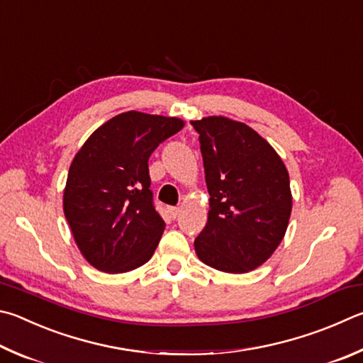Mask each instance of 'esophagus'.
<instances>
[{
	"label": "esophagus",
	"mask_w": 363,
	"mask_h": 363,
	"mask_svg": "<svg viewBox=\"0 0 363 363\" xmlns=\"http://www.w3.org/2000/svg\"><path fill=\"white\" fill-rule=\"evenodd\" d=\"M168 213H169L171 217H173V219H176V217L179 216V213H181V208L179 206H169Z\"/></svg>",
	"instance_id": "obj_1"
}]
</instances>
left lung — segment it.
<instances>
[{
    "instance_id": "obj_1",
    "label": "left lung",
    "mask_w": 363,
    "mask_h": 363,
    "mask_svg": "<svg viewBox=\"0 0 363 363\" xmlns=\"http://www.w3.org/2000/svg\"><path fill=\"white\" fill-rule=\"evenodd\" d=\"M190 123L200 135L209 192L208 223L195 252L219 272H252L279 246L291 219L286 164L246 123L222 116Z\"/></svg>"
}]
</instances>
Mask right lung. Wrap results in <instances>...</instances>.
<instances>
[{"label":"right lung","instance_id":"right-lung-1","mask_svg":"<svg viewBox=\"0 0 363 363\" xmlns=\"http://www.w3.org/2000/svg\"><path fill=\"white\" fill-rule=\"evenodd\" d=\"M184 121L128 111L90 135L68 171L63 211L90 265L131 272L159 246L164 222L154 208L149 157Z\"/></svg>","mask_w":363,"mask_h":363}]
</instances>
